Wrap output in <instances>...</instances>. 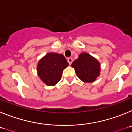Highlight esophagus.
Segmentation results:
<instances>
[{
	"label": "esophagus",
	"instance_id": "esophagus-1",
	"mask_svg": "<svg viewBox=\"0 0 132 132\" xmlns=\"http://www.w3.org/2000/svg\"><path fill=\"white\" fill-rule=\"evenodd\" d=\"M67 62L69 63V65H71V63H73V59L71 57H68L67 58Z\"/></svg>",
	"mask_w": 132,
	"mask_h": 132
}]
</instances>
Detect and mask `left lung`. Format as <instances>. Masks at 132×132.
I'll use <instances>...</instances> for the list:
<instances>
[{"instance_id": "obj_1", "label": "left lung", "mask_w": 132, "mask_h": 132, "mask_svg": "<svg viewBox=\"0 0 132 132\" xmlns=\"http://www.w3.org/2000/svg\"><path fill=\"white\" fill-rule=\"evenodd\" d=\"M78 77L85 82H92L100 75V63L88 53H82L72 63Z\"/></svg>"}]
</instances>
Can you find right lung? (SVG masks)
<instances>
[{"label":"right lung","instance_id":"obj_1","mask_svg":"<svg viewBox=\"0 0 132 132\" xmlns=\"http://www.w3.org/2000/svg\"><path fill=\"white\" fill-rule=\"evenodd\" d=\"M68 65L62 54L49 53L38 63V75L46 85L53 86L60 80L63 71Z\"/></svg>","mask_w":132,"mask_h":132}]
</instances>
